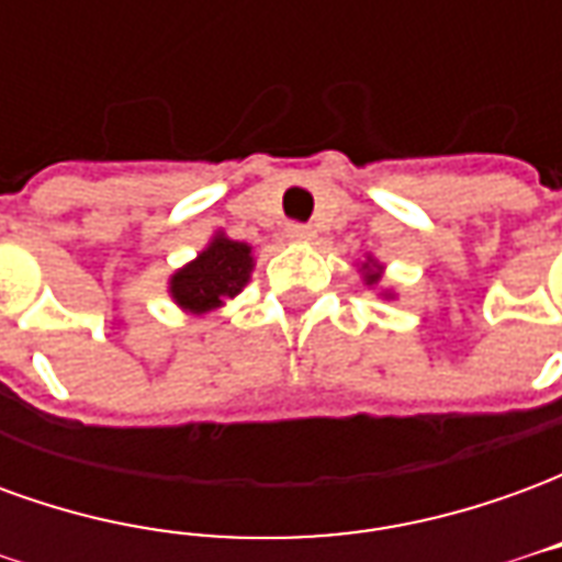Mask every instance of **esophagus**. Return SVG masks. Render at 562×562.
<instances>
[{
	"label": "esophagus",
	"mask_w": 562,
	"mask_h": 562,
	"mask_svg": "<svg viewBox=\"0 0 562 562\" xmlns=\"http://www.w3.org/2000/svg\"><path fill=\"white\" fill-rule=\"evenodd\" d=\"M285 234H289L292 240H313V237H316V232H313L310 225H304V222H289V225H285Z\"/></svg>",
	"instance_id": "34e87169"
}]
</instances>
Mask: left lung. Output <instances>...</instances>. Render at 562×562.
Returning a JSON list of instances; mask_svg holds the SVG:
<instances>
[{
	"label": "left lung",
	"instance_id": "left-lung-1",
	"mask_svg": "<svg viewBox=\"0 0 562 562\" xmlns=\"http://www.w3.org/2000/svg\"><path fill=\"white\" fill-rule=\"evenodd\" d=\"M379 273H367V282H376Z\"/></svg>",
	"mask_w": 562,
	"mask_h": 562
}]
</instances>
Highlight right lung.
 I'll return each mask as SVG.
<instances>
[{
	"label": "right lung",
	"mask_w": 562,
	"mask_h": 562,
	"mask_svg": "<svg viewBox=\"0 0 562 562\" xmlns=\"http://www.w3.org/2000/svg\"><path fill=\"white\" fill-rule=\"evenodd\" d=\"M249 270H252L249 246L220 234L192 265L173 273V301L192 313H207L244 289Z\"/></svg>",
	"instance_id": "right-lung-1"
}]
</instances>
